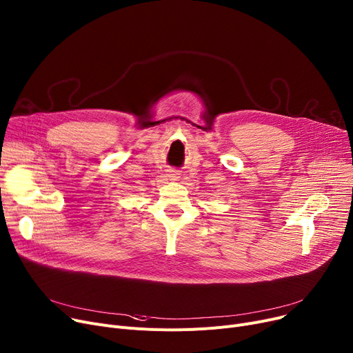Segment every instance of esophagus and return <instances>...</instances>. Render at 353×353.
Segmentation results:
<instances>
[{"instance_id":"obj_1","label":"esophagus","mask_w":353,"mask_h":353,"mask_svg":"<svg viewBox=\"0 0 353 353\" xmlns=\"http://www.w3.org/2000/svg\"><path fill=\"white\" fill-rule=\"evenodd\" d=\"M167 177H169V180H179L180 173L177 170H169V173H167Z\"/></svg>"}]
</instances>
